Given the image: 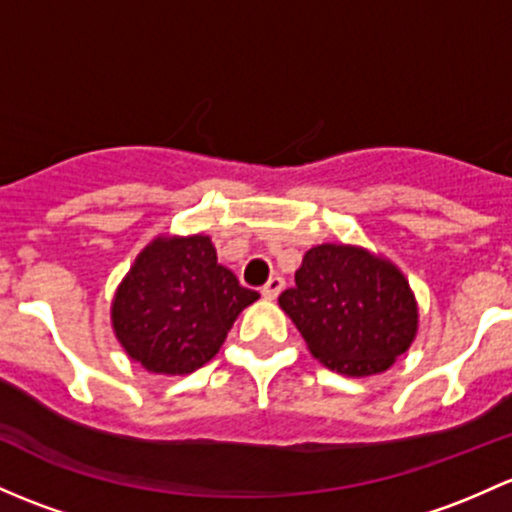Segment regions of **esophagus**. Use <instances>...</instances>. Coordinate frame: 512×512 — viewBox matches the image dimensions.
Instances as JSON below:
<instances>
[{"mask_svg":"<svg viewBox=\"0 0 512 512\" xmlns=\"http://www.w3.org/2000/svg\"><path fill=\"white\" fill-rule=\"evenodd\" d=\"M282 289H284V279L279 277V274H274V277H270V282H267L265 287H262V297H265V299H277L279 294H282Z\"/></svg>","mask_w":512,"mask_h":512,"instance_id":"esophagus-1","label":"esophagus"}]
</instances>
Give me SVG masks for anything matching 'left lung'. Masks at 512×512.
Segmentation results:
<instances>
[{
  "instance_id": "1",
  "label": "left lung",
  "mask_w": 512,
  "mask_h": 512,
  "mask_svg": "<svg viewBox=\"0 0 512 512\" xmlns=\"http://www.w3.org/2000/svg\"><path fill=\"white\" fill-rule=\"evenodd\" d=\"M279 306L311 355L348 378L385 373L417 336L419 309L410 282L365 247H311Z\"/></svg>"
}]
</instances>
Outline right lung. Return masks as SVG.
Listing matches in <instances>:
<instances>
[{
  "mask_svg": "<svg viewBox=\"0 0 512 512\" xmlns=\"http://www.w3.org/2000/svg\"><path fill=\"white\" fill-rule=\"evenodd\" d=\"M257 299L218 265L208 235H159L117 287L112 328L149 373L188 375L220 351L240 311Z\"/></svg>",
  "mask_w": 512,
  "mask_h": 512,
  "instance_id": "right-lung-1",
  "label": "right lung"
}]
</instances>
